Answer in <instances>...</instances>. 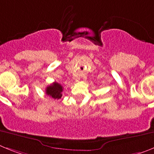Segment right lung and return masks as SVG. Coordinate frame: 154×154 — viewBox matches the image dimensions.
I'll use <instances>...</instances> for the list:
<instances>
[{"label": "right lung", "mask_w": 154, "mask_h": 154, "mask_svg": "<svg viewBox=\"0 0 154 154\" xmlns=\"http://www.w3.org/2000/svg\"><path fill=\"white\" fill-rule=\"evenodd\" d=\"M62 91H63V87L62 86V85L55 82L51 85L47 86L45 92L50 97L55 99H59L62 96Z\"/></svg>", "instance_id": "1"}]
</instances>
